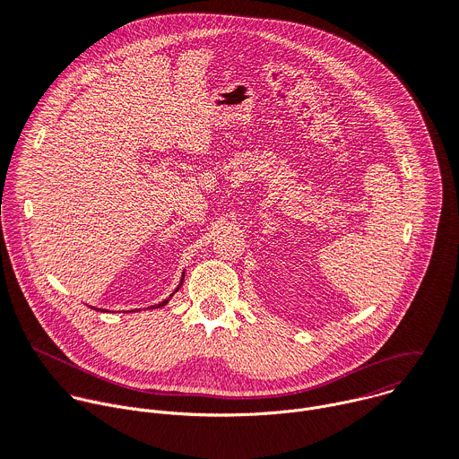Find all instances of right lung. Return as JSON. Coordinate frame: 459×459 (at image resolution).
Returning a JSON list of instances; mask_svg holds the SVG:
<instances>
[{"label":"right lung","instance_id":"obj_1","mask_svg":"<svg viewBox=\"0 0 459 459\" xmlns=\"http://www.w3.org/2000/svg\"><path fill=\"white\" fill-rule=\"evenodd\" d=\"M183 276H185V273H183ZM183 276H181V281H179V285H178V289H176V290H174V292H172V294H170V296H169V298H167V299H163V301H161V303H158V305H154V307H151V308H161V307H165V305H167V303H169V301H170V298H172V296H174V294H176V292H178V290H179V287H181V285H183ZM147 308H149V307H147ZM130 312H133V310H130Z\"/></svg>","mask_w":459,"mask_h":459}]
</instances>
